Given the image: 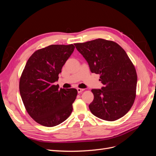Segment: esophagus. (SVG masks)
I'll use <instances>...</instances> for the list:
<instances>
[{"label": "esophagus", "instance_id": "obj_1", "mask_svg": "<svg viewBox=\"0 0 156 156\" xmlns=\"http://www.w3.org/2000/svg\"><path fill=\"white\" fill-rule=\"evenodd\" d=\"M77 90L78 93H81V92H82L84 90V89H82V88H77Z\"/></svg>", "mask_w": 156, "mask_h": 156}]
</instances>
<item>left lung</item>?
Listing matches in <instances>:
<instances>
[{
  "mask_svg": "<svg viewBox=\"0 0 156 156\" xmlns=\"http://www.w3.org/2000/svg\"><path fill=\"white\" fill-rule=\"evenodd\" d=\"M75 45L91 72L100 74L104 85L101 89H92L91 112L107 121L124 116L133 105L137 82L136 69L126 51L116 42L101 38Z\"/></svg>",
  "mask_w": 156,
  "mask_h": 156,
  "instance_id": "obj_1",
  "label": "left lung"
}]
</instances>
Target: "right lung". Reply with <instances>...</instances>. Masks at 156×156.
Returning a JSON list of instances; mask_svg holds the SVG:
<instances>
[{
    "mask_svg": "<svg viewBox=\"0 0 156 156\" xmlns=\"http://www.w3.org/2000/svg\"><path fill=\"white\" fill-rule=\"evenodd\" d=\"M75 49L73 44L51 45L36 51L28 60L20 80L23 104L39 124L53 127L70 116L77 91L59 89L58 74Z\"/></svg>",
    "mask_w": 156,
    "mask_h": 156,
    "instance_id": "add662e5",
    "label": "right lung"
}]
</instances>
